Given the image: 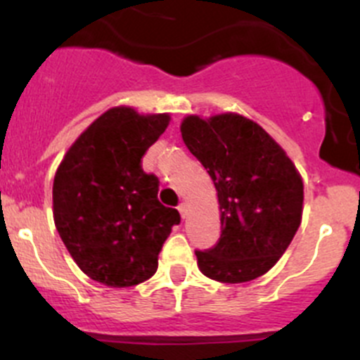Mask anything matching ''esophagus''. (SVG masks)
<instances>
[{"label": "esophagus", "instance_id": "1", "mask_svg": "<svg viewBox=\"0 0 360 360\" xmlns=\"http://www.w3.org/2000/svg\"><path fill=\"white\" fill-rule=\"evenodd\" d=\"M177 210H179L181 212V217H186L188 216V203L186 202H183V203H179V207H177Z\"/></svg>", "mask_w": 360, "mask_h": 360}]
</instances>
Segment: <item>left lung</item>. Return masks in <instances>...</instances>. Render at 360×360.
Masks as SVG:
<instances>
[{
    "label": "left lung",
    "instance_id": "obj_1",
    "mask_svg": "<svg viewBox=\"0 0 360 360\" xmlns=\"http://www.w3.org/2000/svg\"><path fill=\"white\" fill-rule=\"evenodd\" d=\"M181 136L209 172L221 210V237L214 248L195 250L198 268L226 284L261 277L301 224L300 172L263 127L237 112L186 116Z\"/></svg>",
    "mask_w": 360,
    "mask_h": 360
}]
</instances>
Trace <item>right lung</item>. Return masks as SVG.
<instances>
[{
    "instance_id": "add662e5",
    "label": "right lung",
    "mask_w": 360,
    "mask_h": 360,
    "mask_svg": "<svg viewBox=\"0 0 360 360\" xmlns=\"http://www.w3.org/2000/svg\"><path fill=\"white\" fill-rule=\"evenodd\" d=\"M170 116L116 106L83 130L53 177V221L83 274L110 288L153 277L163 242L179 224L158 202V177L141 158L165 132Z\"/></svg>"
}]
</instances>
